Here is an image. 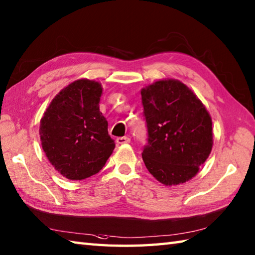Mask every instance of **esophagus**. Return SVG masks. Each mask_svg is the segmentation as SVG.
I'll return each instance as SVG.
<instances>
[{
  "label": "esophagus",
  "mask_w": 255,
  "mask_h": 255,
  "mask_svg": "<svg viewBox=\"0 0 255 255\" xmlns=\"http://www.w3.org/2000/svg\"><path fill=\"white\" fill-rule=\"evenodd\" d=\"M129 137H128V136H121V137H118L117 138V143L118 144H128V143H129Z\"/></svg>",
  "instance_id": "34e87169"
}]
</instances>
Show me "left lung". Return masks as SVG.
Instances as JSON below:
<instances>
[{"instance_id":"obj_1","label":"left lung","mask_w":255,"mask_h":255,"mask_svg":"<svg viewBox=\"0 0 255 255\" xmlns=\"http://www.w3.org/2000/svg\"><path fill=\"white\" fill-rule=\"evenodd\" d=\"M148 143L142 157L166 186L194 177L213 146L212 119L193 91L179 80H158L141 90Z\"/></svg>"}]
</instances>
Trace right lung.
<instances>
[{
  "mask_svg": "<svg viewBox=\"0 0 255 255\" xmlns=\"http://www.w3.org/2000/svg\"><path fill=\"white\" fill-rule=\"evenodd\" d=\"M102 91L97 81L76 80L55 95L41 119L43 151L53 167L69 180L97 174L115 147L100 111Z\"/></svg>",
  "mask_w": 255,
  "mask_h": 255,
  "instance_id": "1",
  "label": "right lung"
}]
</instances>
